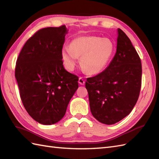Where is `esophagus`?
I'll use <instances>...</instances> for the list:
<instances>
[{
	"mask_svg": "<svg viewBox=\"0 0 159 159\" xmlns=\"http://www.w3.org/2000/svg\"><path fill=\"white\" fill-rule=\"evenodd\" d=\"M78 82H79V84H80V85H83L85 84V81H84V80L82 78H79Z\"/></svg>",
	"mask_w": 159,
	"mask_h": 159,
	"instance_id": "esophagus-1",
	"label": "esophagus"
}]
</instances>
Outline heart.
<instances>
[{
    "mask_svg": "<svg viewBox=\"0 0 159 159\" xmlns=\"http://www.w3.org/2000/svg\"><path fill=\"white\" fill-rule=\"evenodd\" d=\"M114 43L109 39L87 35L73 39L70 46L61 49V58L66 69L74 70L80 57V63L88 74H100L108 66L114 53Z\"/></svg>",
    "mask_w": 159,
    "mask_h": 159,
    "instance_id": "heart-1",
    "label": "heart"
}]
</instances>
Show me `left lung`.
I'll return each mask as SVG.
<instances>
[{"label": "left lung", "mask_w": 159, "mask_h": 159, "mask_svg": "<svg viewBox=\"0 0 159 159\" xmlns=\"http://www.w3.org/2000/svg\"><path fill=\"white\" fill-rule=\"evenodd\" d=\"M116 53L106 69L85 81L92 114L114 124L129 114L139 96L142 65L130 39L118 29Z\"/></svg>", "instance_id": "left-lung-1"}]
</instances>
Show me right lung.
<instances>
[{
	"label": "right lung",
	"instance_id": "obj_1",
	"mask_svg": "<svg viewBox=\"0 0 159 159\" xmlns=\"http://www.w3.org/2000/svg\"><path fill=\"white\" fill-rule=\"evenodd\" d=\"M68 33L65 25L40 29L25 43L16 60L15 78L28 114L51 125L66 114L78 88V78L65 70L61 49Z\"/></svg>",
	"mask_w": 159,
	"mask_h": 159
}]
</instances>
